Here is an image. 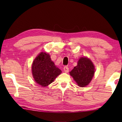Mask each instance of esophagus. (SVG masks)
I'll return each instance as SVG.
<instances>
[{"label":"esophagus","instance_id":"obj_1","mask_svg":"<svg viewBox=\"0 0 122 122\" xmlns=\"http://www.w3.org/2000/svg\"><path fill=\"white\" fill-rule=\"evenodd\" d=\"M69 68L67 66H65L63 68V70H64V71L66 72V73H68L69 72Z\"/></svg>","mask_w":122,"mask_h":122}]
</instances>
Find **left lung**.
Wrapping results in <instances>:
<instances>
[{
  "label": "left lung",
  "instance_id": "1",
  "mask_svg": "<svg viewBox=\"0 0 122 122\" xmlns=\"http://www.w3.org/2000/svg\"><path fill=\"white\" fill-rule=\"evenodd\" d=\"M94 72V66L91 61L85 57H82L79 59L77 65L70 73L79 86L84 87L90 83Z\"/></svg>",
  "mask_w": 122,
  "mask_h": 122
}]
</instances>
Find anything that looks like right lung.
<instances>
[{
  "label": "right lung",
  "instance_id": "1",
  "mask_svg": "<svg viewBox=\"0 0 122 122\" xmlns=\"http://www.w3.org/2000/svg\"><path fill=\"white\" fill-rule=\"evenodd\" d=\"M32 72L36 83L45 87L53 82L62 71L51 61L49 54L41 52L33 62Z\"/></svg>",
  "mask_w": 122,
  "mask_h": 122
}]
</instances>
